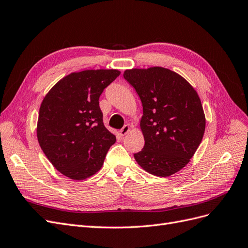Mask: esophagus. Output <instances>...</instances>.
Masks as SVG:
<instances>
[{
	"label": "esophagus",
	"mask_w": 248,
	"mask_h": 248,
	"mask_svg": "<svg viewBox=\"0 0 248 248\" xmlns=\"http://www.w3.org/2000/svg\"><path fill=\"white\" fill-rule=\"evenodd\" d=\"M129 130H130V127H129V125H124L123 126V128L120 130V134H121L122 137H124V136H126L127 133L129 132Z\"/></svg>",
	"instance_id": "esophagus-1"
}]
</instances>
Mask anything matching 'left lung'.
<instances>
[{"mask_svg": "<svg viewBox=\"0 0 248 248\" xmlns=\"http://www.w3.org/2000/svg\"><path fill=\"white\" fill-rule=\"evenodd\" d=\"M123 77L142 104L145 146L134 158L152 175L175 174L189 162L204 137L206 120L198 93L181 76L162 67L125 70Z\"/></svg>", "mask_w": 248, "mask_h": 248, "instance_id": "8db88e82", "label": "left lung"}]
</instances>
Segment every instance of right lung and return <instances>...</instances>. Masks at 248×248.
I'll list each match as a JSON object with an SVG mask.
<instances>
[{
    "label": "right lung",
    "instance_id": "right-lung-1",
    "mask_svg": "<svg viewBox=\"0 0 248 248\" xmlns=\"http://www.w3.org/2000/svg\"><path fill=\"white\" fill-rule=\"evenodd\" d=\"M120 73L116 69L73 72L44 97L37 138L47 159L64 176L84 180L94 175L116 142L103 124L99 97Z\"/></svg>",
    "mask_w": 248,
    "mask_h": 248
}]
</instances>
